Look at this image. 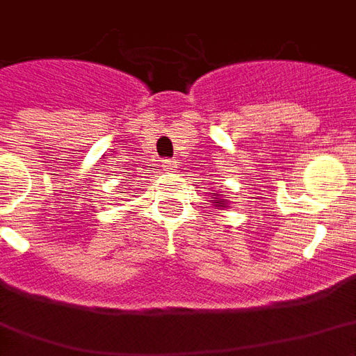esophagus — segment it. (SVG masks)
<instances>
[{"mask_svg":"<svg viewBox=\"0 0 356 356\" xmlns=\"http://www.w3.org/2000/svg\"><path fill=\"white\" fill-rule=\"evenodd\" d=\"M163 168L166 172H174V170H176V163H174V161H164Z\"/></svg>","mask_w":356,"mask_h":356,"instance_id":"1","label":"esophagus"}]
</instances>
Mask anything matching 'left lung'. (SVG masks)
Listing matches in <instances>:
<instances>
[{
    "instance_id": "left-lung-1",
    "label": "left lung",
    "mask_w": 356,
    "mask_h": 356,
    "mask_svg": "<svg viewBox=\"0 0 356 356\" xmlns=\"http://www.w3.org/2000/svg\"><path fill=\"white\" fill-rule=\"evenodd\" d=\"M211 203H213L215 207H219V209L229 207V202H227V200H222V193H215V195L211 197Z\"/></svg>"
}]
</instances>
